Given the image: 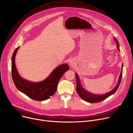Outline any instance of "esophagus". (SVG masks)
<instances>
[{
	"label": "esophagus",
	"instance_id": "1",
	"mask_svg": "<svg viewBox=\"0 0 133 133\" xmlns=\"http://www.w3.org/2000/svg\"><path fill=\"white\" fill-rule=\"evenodd\" d=\"M69 65H70L72 67H73L75 65V63H74V62L73 61H71L70 63H69Z\"/></svg>",
	"mask_w": 133,
	"mask_h": 133
}]
</instances>
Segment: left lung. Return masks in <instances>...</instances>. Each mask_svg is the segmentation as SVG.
<instances>
[{
	"label": "left lung",
	"instance_id": "8db88e82",
	"mask_svg": "<svg viewBox=\"0 0 133 133\" xmlns=\"http://www.w3.org/2000/svg\"><path fill=\"white\" fill-rule=\"evenodd\" d=\"M114 40H115L117 44V48L118 51H120L119 49V43L117 40L116 38H114ZM122 68H123V63L122 64V68L121 73L118 78V81L117 84L115 86V87L111 90V91L102 95H98V94H92L91 93H89V92L87 91L84 88H83L81 85L79 78V76L78 74L75 73V77L76 80V92H77L79 95L81 97V99L85 101H87L88 102L90 103H95V102H99L100 101H102V100L106 99L107 97H108L109 96L113 94L118 89V87H119L120 83L122 79Z\"/></svg>",
	"mask_w": 133,
	"mask_h": 133
}]
</instances>
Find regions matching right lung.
<instances>
[{
	"label": "right lung",
	"mask_w": 133,
	"mask_h": 133,
	"mask_svg": "<svg viewBox=\"0 0 133 133\" xmlns=\"http://www.w3.org/2000/svg\"><path fill=\"white\" fill-rule=\"evenodd\" d=\"M19 48L14 51L12 57V76L17 88L33 100L44 101L55 93L59 81L62 75L69 69L67 64L59 66L54 69L48 77L43 81L31 82L22 78L19 74L15 65V57Z\"/></svg>",
	"instance_id": "obj_1"
}]
</instances>
